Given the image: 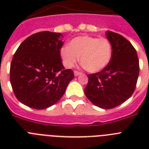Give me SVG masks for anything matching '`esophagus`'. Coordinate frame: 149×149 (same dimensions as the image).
<instances>
[{
  "label": "esophagus",
  "instance_id": "esophagus-1",
  "mask_svg": "<svg viewBox=\"0 0 149 149\" xmlns=\"http://www.w3.org/2000/svg\"><path fill=\"white\" fill-rule=\"evenodd\" d=\"M81 74V72H77V71H74V76H78L80 75Z\"/></svg>",
  "mask_w": 149,
  "mask_h": 149
}]
</instances>
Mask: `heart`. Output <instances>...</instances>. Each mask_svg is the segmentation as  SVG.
Returning <instances> with one entry per match:
<instances>
[{
	"label": "heart",
	"mask_w": 149,
	"mask_h": 149,
	"mask_svg": "<svg viewBox=\"0 0 149 149\" xmlns=\"http://www.w3.org/2000/svg\"><path fill=\"white\" fill-rule=\"evenodd\" d=\"M60 54L67 68H72L81 56V62L86 70L95 73L103 70L110 63L112 45L106 38L81 36L72 39L68 47H63Z\"/></svg>",
	"instance_id": "1"
}]
</instances>
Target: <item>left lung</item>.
<instances>
[{"label": "left lung", "instance_id": "obj_1", "mask_svg": "<svg viewBox=\"0 0 149 149\" xmlns=\"http://www.w3.org/2000/svg\"><path fill=\"white\" fill-rule=\"evenodd\" d=\"M111 43L110 63L101 72L87 74L84 93L94 105L112 109L122 104L134 93L139 76V60L131 43L120 34L107 31Z\"/></svg>", "mask_w": 149, "mask_h": 149}]
</instances>
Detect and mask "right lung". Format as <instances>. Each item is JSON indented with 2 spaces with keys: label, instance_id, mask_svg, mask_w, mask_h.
I'll return each mask as SVG.
<instances>
[{
  "label": "right lung",
  "instance_id": "1",
  "mask_svg": "<svg viewBox=\"0 0 149 149\" xmlns=\"http://www.w3.org/2000/svg\"><path fill=\"white\" fill-rule=\"evenodd\" d=\"M63 37L60 33H36L15 51L10 65V83L21 103L43 110L55 104L65 93L74 76L62 63Z\"/></svg>",
  "mask_w": 149,
  "mask_h": 149
}]
</instances>
